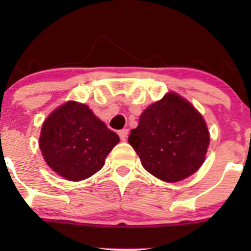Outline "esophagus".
I'll return each mask as SVG.
<instances>
[{"instance_id": "1", "label": "esophagus", "mask_w": 251, "mask_h": 251, "mask_svg": "<svg viewBox=\"0 0 251 251\" xmlns=\"http://www.w3.org/2000/svg\"><path fill=\"white\" fill-rule=\"evenodd\" d=\"M119 137H120L121 141H126L127 140V136H128V128H123V130L119 131Z\"/></svg>"}]
</instances>
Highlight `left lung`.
Returning <instances> with one entry per match:
<instances>
[{"label": "left lung", "mask_w": 251, "mask_h": 251, "mask_svg": "<svg viewBox=\"0 0 251 251\" xmlns=\"http://www.w3.org/2000/svg\"><path fill=\"white\" fill-rule=\"evenodd\" d=\"M209 142L201 114L174 92L149 105L128 136L143 168L165 182L196 173L203 165Z\"/></svg>", "instance_id": "obj_1"}]
</instances>
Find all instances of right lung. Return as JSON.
Returning a JSON list of instances; mask_svg holds the SVG:
<instances>
[{
    "label": "right lung",
    "instance_id": "add662e5",
    "mask_svg": "<svg viewBox=\"0 0 251 251\" xmlns=\"http://www.w3.org/2000/svg\"><path fill=\"white\" fill-rule=\"evenodd\" d=\"M119 141L87 105L69 100L45 120L39 144L54 173L69 181H81L103 168Z\"/></svg>",
    "mask_w": 251,
    "mask_h": 251
}]
</instances>
